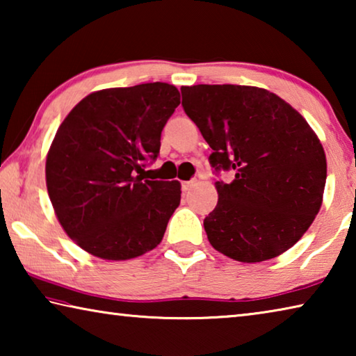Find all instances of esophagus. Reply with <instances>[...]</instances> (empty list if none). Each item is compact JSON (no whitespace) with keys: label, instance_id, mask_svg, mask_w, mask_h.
Listing matches in <instances>:
<instances>
[{"label":"esophagus","instance_id":"1","mask_svg":"<svg viewBox=\"0 0 356 356\" xmlns=\"http://www.w3.org/2000/svg\"><path fill=\"white\" fill-rule=\"evenodd\" d=\"M195 185H196L195 180H190V182H182V190L184 191H190Z\"/></svg>","mask_w":356,"mask_h":356}]
</instances>
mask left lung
Returning a JSON list of instances; mask_svg holds the SVG:
<instances>
[{
  "mask_svg": "<svg viewBox=\"0 0 356 356\" xmlns=\"http://www.w3.org/2000/svg\"><path fill=\"white\" fill-rule=\"evenodd\" d=\"M182 106L212 147L218 204L204 220L210 245L238 262L282 254L318 213L325 150L306 119L267 89L240 84L182 86Z\"/></svg>",
  "mask_w": 356,
  "mask_h": 356,
  "instance_id": "obj_1",
  "label": "left lung"
}]
</instances>
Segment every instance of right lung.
Returning <instances> with one entry per match:
<instances>
[{
    "label": "right lung",
    "instance_id": "obj_1",
    "mask_svg": "<svg viewBox=\"0 0 356 356\" xmlns=\"http://www.w3.org/2000/svg\"><path fill=\"white\" fill-rule=\"evenodd\" d=\"M176 86L144 83L95 91L63 120L47 154L45 179L56 218L74 242L105 261L154 250L180 204L179 180H154Z\"/></svg>",
    "mask_w": 356,
    "mask_h": 356
}]
</instances>
